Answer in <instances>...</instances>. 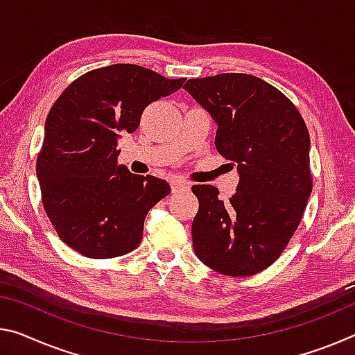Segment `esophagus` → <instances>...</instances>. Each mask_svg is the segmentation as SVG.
I'll return each instance as SVG.
<instances>
[{
  "instance_id": "obj_1",
  "label": "esophagus",
  "mask_w": 355,
  "mask_h": 355,
  "mask_svg": "<svg viewBox=\"0 0 355 355\" xmlns=\"http://www.w3.org/2000/svg\"><path fill=\"white\" fill-rule=\"evenodd\" d=\"M171 188H172L173 193H180V191H188L189 184L184 183V182H178V180H172Z\"/></svg>"
}]
</instances>
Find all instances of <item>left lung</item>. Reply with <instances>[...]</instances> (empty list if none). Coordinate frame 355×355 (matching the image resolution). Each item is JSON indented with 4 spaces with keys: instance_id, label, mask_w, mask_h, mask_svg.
Returning a JSON list of instances; mask_svg holds the SVG:
<instances>
[{
    "instance_id": "1",
    "label": "left lung",
    "mask_w": 355,
    "mask_h": 355,
    "mask_svg": "<svg viewBox=\"0 0 355 355\" xmlns=\"http://www.w3.org/2000/svg\"><path fill=\"white\" fill-rule=\"evenodd\" d=\"M183 88L213 116L216 150L240 173L227 202L211 184L193 187L194 251L218 273L251 277L277 261L302 221L313 189L306 125L289 98L254 76L191 78Z\"/></svg>"
}]
</instances>
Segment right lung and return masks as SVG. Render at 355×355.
<instances>
[{"instance_id":"right-lung-1","label":"right lung","mask_w":355,"mask_h":355,"mask_svg":"<svg viewBox=\"0 0 355 355\" xmlns=\"http://www.w3.org/2000/svg\"><path fill=\"white\" fill-rule=\"evenodd\" d=\"M184 80L137 64H112L76 78L56 99L36 173L44 210L69 248L89 259L137 248L147 213L171 187L118 166L116 140L136 131L145 107Z\"/></svg>"}]
</instances>
